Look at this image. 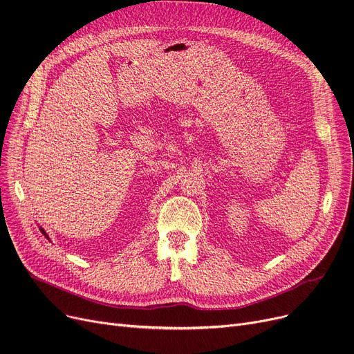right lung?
<instances>
[{
  "label": "right lung",
  "mask_w": 354,
  "mask_h": 354,
  "mask_svg": "<svg viewBox=\"0 0 354 354\" xmlns=\"http://www.w3.org/2000/svg\"><path fill=\"white\" fill-rule=\"evenodd\" d=\"M39 230H41V233L44 234V236H45L46 239H48V241H50V236H48V234H46V232L44 230V227H41V226H39Z\"/></svg>",
  "instance_id": "1"
}]
</instances>
